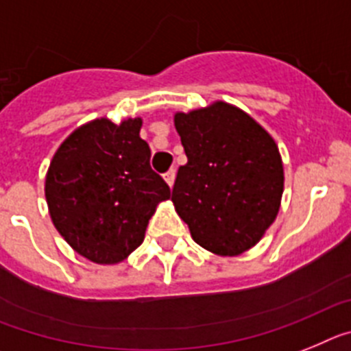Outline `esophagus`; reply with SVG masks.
<instances>
[{
  "label": "esophagus",
  "instance_id": "34e87169",
  "mask_svg": "<svg viewBox=\"0 0 351 351\" xmlns=\"http://www.w3.org/2000/svg\"><path fill=\"white\" fill-rule=\"evenodd\" d=\"M175 178H176V171H175V169H169V171H167L166 175H164V180H166L169 187H173V184H175Z\"/></svg>",
  "mask_w": 351,
  "mask_h": 351
}]
</instances>
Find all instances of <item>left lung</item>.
<instances>
[{"mask_svg":"<svg viewBox=\"0 0 351 351\" xmlns=\"http://www.w3.org/2000/svg\"><path fill=\"white\" fill-rule=\"evenodd\" d=\"M187 164L171 199L194 242L237 256L260 242L281 206L285 173L270 134L226 102L176 112Z\"/></svg>","mask_w":351,"mask_h":351,"instance_id":"8db88e82","label":"left lung"}]
</instances>
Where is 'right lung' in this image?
Returning <instances> with one entry per match:
<instances>
[{
    "mask_svg": "<svg viewBox=\"0 0 351 351\" xmlns=\"http://www.w3.org/2000/svg\"><path fill=\"white\" fill-rule=\"evenodd\" d=\"M139 130V118L90 121L70 134L49 166L45 199L54 226L93 263H118L138 249L155 206L171 196Z\"/></svg>",
    "mask_w": 351,
    "mask_h": 351,
    "instance_id": "add662e5",
    "label": "right lung"
}]
</instances>
